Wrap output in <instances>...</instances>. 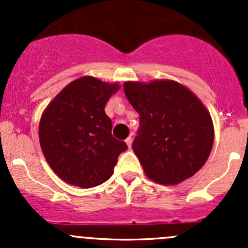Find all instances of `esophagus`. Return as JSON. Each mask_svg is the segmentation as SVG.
Returning <instances> with one entry per match:
<instances>
[{
  "label": "esophagus",
  "instance_id": "esophagus-1",
  "mask_svg": "<svg viewBox=\"0 0 248 248\" xmlns=\"http://www.w3.org/2000/svg\"><path fill=\"white\" fill-rule=\"evenodd\" d=\"M124 141H126L127 146L131 147V145H132V137H128V138H127L126 140H124Z\"/></svg>",
  "mask_w": 248,
  "mask_h": 248
}]
</instances>
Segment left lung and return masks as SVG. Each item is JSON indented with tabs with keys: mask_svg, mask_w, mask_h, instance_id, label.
I'll return each mask as SVG.
<instances>
[{
	"mask_svg": "<svg viewBox=\"0 0 248 248\" xmlns=\"http://www.w3.org/2000/svg\"><path fill=\"white\" fill-rule=\"evenodd\" d=\"M124 94L140 115L133 151L145 174L161 185L193 176L214 145L209 110L189 89L169 79L126 81Z\"/></svg>",
	"mask_w": 248,
	"mask_h": 248,
	"instance_id": "obj_1",
	"label": "left lung"
}]
</instances>
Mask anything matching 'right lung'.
Returning <instances> with one entry per match:
<instances>
[{"instance_id": "right-lung-1", "label": "right lung", "mask_w": 248, "mask_h": 248, "mask_svg": "<svg viewBox=\"0 0 248 248\" xmlns=\"http://www.w3.org/2000/svg\"><path fill=\"white\" fill-rule=\"evenodd\" d=\"M119 82L81 77L47 104L39 121V142L50 168L64 182L81 188L103 184L114 174L124 141L111 136L104 108Z\"/></svg>"}]
</instances>
